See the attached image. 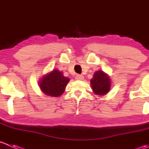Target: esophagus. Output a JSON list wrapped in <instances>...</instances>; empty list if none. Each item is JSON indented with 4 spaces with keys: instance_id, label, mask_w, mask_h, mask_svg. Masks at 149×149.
I'll use <instances>...</instances> for the list:
<instances>
[{
    "instance_id": "1",
    "label": "esophagus",
    "mask_w": 149,
    "mask_h": 149,
    "mask_svg": "<svg viewBox=\"0 0 149 149\" xmlns=\"http://www.w3.org/2000/svg\"><path fill=\"white\" fill-rule=\"evenodd\" d=\"M75 79H77V80H83V79H84V77L82 76V75L77 74L76 77H75Z\"/></svg>"
}]
</instances>
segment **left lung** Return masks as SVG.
Listing matches in <instances>:
<instances>
[{
	"label": "left lung",
	"instance_id": "8db88e82",
	"mask_svg": "<svg viewBox=\"0 0 149 149\" xmlns=\"http://www.w3.org/2000/svg\"><path fill=\"white\" fill-rule=\"evenodd\" d=\"M91 85L95 95H106L109 92L111 88L110 77L104 71H96L91 79Z\"/></svg>",
	"mask_w": 149,
	"mask_h": 149
}]
</instances>
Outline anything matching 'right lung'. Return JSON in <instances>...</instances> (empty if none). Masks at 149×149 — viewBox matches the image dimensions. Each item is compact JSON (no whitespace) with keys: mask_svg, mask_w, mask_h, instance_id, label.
<instances>
[{"mask_svg":"<svg viewBox=\"0 0 149 149\" xmlns=\"http://www.w3.org/2000/svg\"><path fill=\"white\" fill-rule=\"evenodd\" d=\"M69 82L70 79L64 77L62 72L56 69L43 75L38 82V85L45 95L58 97L64 93Z\"/></svg>","mask_w":149,"mask_h":149,"instance_id":"right-lung-1","label":"right lung"}]
</instances>
